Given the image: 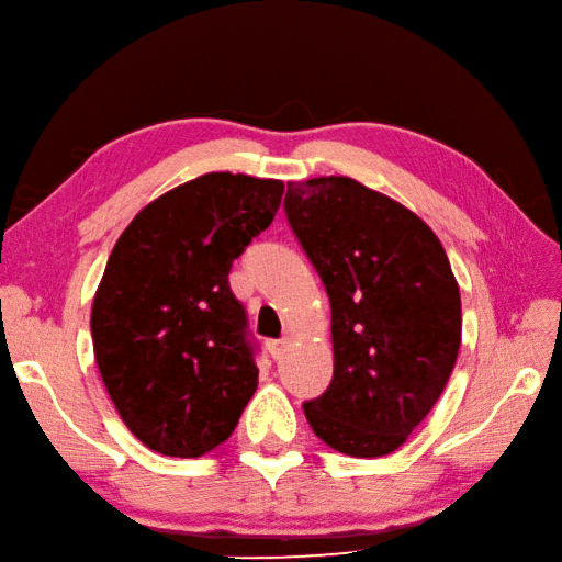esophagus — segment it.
<instances>
[{
	"label": "esophagus",
	"mask_w": 562,
	"mask_h": 562,
	"mask_svg": "<svg viewBox=\"0 0 562 562\" xmlns=\"http://www.w3.org/2000/svg\"><path fill=\"white\" fill-rule=\"evenodd\" d=\"M267 350L273 360H281L285 350H289V340H269L267 344Z\"/></svg>",
	"instance_id": "1"
}]
</instances>
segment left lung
<instances>
[{"label": "left lung", "mask_w": 562, "mask_h": 562, "mask_svg": "<svg viewBox=\"0 0 562 562\" xmlns=\"http://www.w3.org/2000/svg\"><path fill=\"white\" fill-rule=\"evenodd\" d=\"M285 216L331 300L334 379L305 403L338 453L398 450L441 398L460 338V289L441 240L401 202L348 176L291 181Z\"/></svg>", "instance_id": "obj_1"}]
</instances>
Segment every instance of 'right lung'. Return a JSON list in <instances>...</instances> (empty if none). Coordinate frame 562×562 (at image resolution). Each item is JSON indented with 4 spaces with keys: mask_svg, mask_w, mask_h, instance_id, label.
<instances>
[{
    "mask_svg": "<svg viewBox=\"0 0 562 562\" xmlns=\"http://www.w3.org/2000/svg\"><path fill=\"white\" fill-rule=\"evenodd\" d=\"M281 195L277 178L198 176L145 204L109 255L90 314L94 360L123 424L155 453H210L257 391L228 271Z\"/></svg>",
    "mask_w": 562,
    "mask_h": 562,
    "instance_id": "right-lung-1",
    "label": "right lung"
}]
</instances>
